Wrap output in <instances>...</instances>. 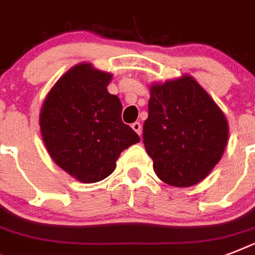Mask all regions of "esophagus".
Masks as SVG:
<instances>
[{"label": "esophagus", "instance_id": "34e87169", "mask_svg": "<svg viewBox=\"0 0 255 255\" xmlns=\"http://www.w3.org/2000/svg\"><path fill=\"white\" fill-rule=\"evenodd\" d=\"M132 128H133V131H135L137 135H141V124H140L139 122H136V123L132 124Z\"/></svg>", "mask_w": 255, "mask_h": 255}]
</instances>
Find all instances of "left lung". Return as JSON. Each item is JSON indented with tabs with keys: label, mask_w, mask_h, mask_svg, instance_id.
<instances>
[{
	"label": "left lung",
	"mask_w": 255,
	"mask_h": 255,
	"mask_svg": "<svg viewBox=\"0 0 255 255\" xmlns=\"http://www.w3.org/2000/svg\"><path fill=\"white\" fill-rule=\"evenodd\" d=\"M144 147L165 184L196 185L221 160L229 137L225 114L190 75L152 83Z\"/></svg>",
	"instance_id": "8db88e82"
}]
</instances>
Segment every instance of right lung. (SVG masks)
I'll use <instances>...</instances> for the list:
<instances>
[{
    "label": "right lung",
    "instance_id": "right-lung-1",
    "mask_svg": "<svg viewBox=\"0 0 255 255\" xmlns=\"http://www.w3.org/2000/svg\"><path fill=\"white\" fill-rule=\"evenodd\" d=\"M112 74L79 63L50 90L39 114L42 140L58 167L78 181L108 177L126 148L140 137L122 120V103L110 94Z\"/></svg>",
    "mask_w": 255,
    "mask_h": 255
}]
</instances>
